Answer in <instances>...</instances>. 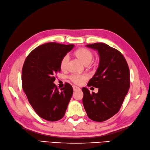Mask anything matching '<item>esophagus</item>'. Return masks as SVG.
I'll use <instances>...</instances> for the list:
<instances>
[{
  "mask_svg": "<svg viewBox=\"0 0 150 150\" xmlns=\"http://www.w3.org/2000/svg\"><path fill=\"white\" fill-rule=\"evenodd\" d=\"M73 89H74V91H77V90H80V88H79V87L76 86H73Z\"/></svg>",
  "mask_w": 150,
  "mask_h": 150,
  "instance_id": "esophagus-1",
  "label": "esophagus"
}]
</instances>
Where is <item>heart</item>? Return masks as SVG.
I'll return each instance as SVG.
<instances>
[{
    "mask_svg": "<svg viewBox=\"0 0 150 150\" xmlns=\"http://www.w3.org/2000/svg\"><path fill=\"white\" fill-rule=\"evenodd\" d=\"M75 54L78 58L81 60L83 64L87 65L91 62L93 59V54L92 52L88 49L85 48H81L76 50L75 52ZM69 56L68 54H66L62 58L60 63V67L62 69H64L67 68L68 62L69 61ZM71 81L76 83V84H81L88 79V76L86 75H78V74H73L69 76Z\"/></svg>",
    "mask_w": 150,
    "mask_h": 150,
    "instance_id": "b5f03b06",
    "label": "heart"
}]
</instances>
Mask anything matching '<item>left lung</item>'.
<instances>
[{
    "label": "left lung",
    "instance_id": "1",
    "mask_svg": "<svg viewBox=\"0 0 150 150\" xmlns=\"http://www.w3.org/2000/svg\"><path fill=\"white\" fill-rule=\"evenodd\" d=\"M98 51L99 67L88 86L98 88L90 93L83 88L82 103L90 119L102 122L118 112L130 88V71L126 59L120 51L103 43L87 45Z\"/></svg>",
    "mask_w": 150,
    "mask_h": 150
}]
</instances>
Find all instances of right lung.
Here are the masks:
<instances>
[{"mask_svg": "<svg viewBox=\"0 0 150 150\" xmlns=\"http://www.w3.org/2000/svg\"><path fill=\"white\" fill-rule=\"evenodd\" d=\"M74 45L51 42L34 49L27 57L22 68V88L36 114L49 121L61 120L72 96V86L66 83L59 91L54 82L61 71L62 58Z\"/></svg>", "mask_w": 150, "mask_h": 150, "instance_id": "obj_1", "label": "right lung"}]
</instances>
